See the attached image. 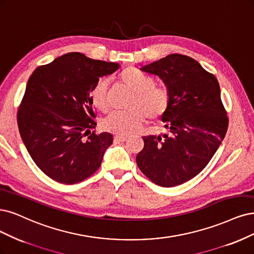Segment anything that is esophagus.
I'll return each instance as SVG.
<instances>
[{
  "label": "esophagus",
  "instance_id": "esophagus-1",
  "mask_svg": "<svg viewBox=\"0 0 254 254\" xmlns=\"http://www.w3.org/2000/svg\"><path fill=\"white\" fill-rule=\"evenodd\" d=\"M127 138H128V135H116L115 141L116 142H125Z\"/></svg>",
  "mask_w": 254,
  "mask_h": 254
}]
</instances>
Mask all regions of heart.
I'll use <instances>...</instances> for the list:
<instances>
[{
  "label": "heart",
  "mask_w": 254,
  "mask_h": 254,
  "mask_svg": "<svg viewBox=\"0 0 254 254\" xmlns=\"http://www.w3.org/2000/svg\"><path fill=\"white\" fill-rule=\"evenodd\" d=\"M119 80L133 92L129 108L115 111L105 120L104 128L116 134H129L139 128L145 119L155 122L165 116L171 103V94L167 86L155 84L154 78L136 67H128L119 74ZM108 83L99 80L90 92L93 106L105 113L109 109L107 99Z\"/></svg>",
  "instance_id": "b5f03b06"
}]
</instances>
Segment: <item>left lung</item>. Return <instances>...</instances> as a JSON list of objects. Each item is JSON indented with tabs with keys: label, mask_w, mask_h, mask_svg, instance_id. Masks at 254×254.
Masks as SVG:
<instances>
[{
	"label": "left lung",
	"mask_w": 254,
	"mask_h": 254,
	"mask_svg": "<svg viewBox=\"0 0 254 254\" xmlns=\"http://www.w3.org/2000/svg\"><path fill=\"white\" fill-rule=\"evenodd\" d=\"M142 70L162 78L171 103L162 118L167 131L159 136H143L144 148L136 155V164L156 185L178 186L206 167L226 135L229 119L220 85L195 60L180 54Z\"/></svg>",
	"instance_id": "left-lung-1"
}]
</instances>
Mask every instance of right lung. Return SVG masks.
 I'll list each match as a JSON object with an SVG mask.
<instances>
[{
    "mask_svg": "<svg viewBox=\"0 0 254 254\" xmlns=\"http://www.w3.org/2000/svg\"><path fill=\"white\" fill-rule=\"evenodd\" d=\"M117 63L70 52L38 67L17 109V126L31 159L47 177L80 183L97 171L112 144L108 132L95 133L90 92Z\"/></svg>",
    "mask_w": 254,
    "mask_h": 254,
    "instance_id": "1",
    "label": "right lung"
}]
</instances>
